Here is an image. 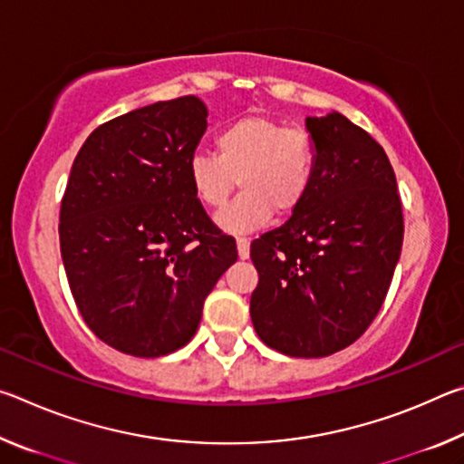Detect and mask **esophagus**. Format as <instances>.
I'll return each instance as SVG.
<instances>
[{
    "mask_svg": "<svg viewBox=\"0 0 464 464\" xmlns=\"http://www.w3.org/2000/svg\"><path fill=\"white\" fill-rule=\"evenodd\" d=\"M237 254L241 260H247L249 257V239L247 237H237Z\"/></svg>",
    "mask_w": 464,
    "mask_h": 464,
    "instance_id": "obj_1",
    "label": "esophagus"
}]
</instances>
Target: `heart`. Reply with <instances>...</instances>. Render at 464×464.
<instances>
[{"instance_id":"heart-1","label":"heart","mask_w":464,"mask_h":464,"mask_svg":"<svg viewBox=\"0 0 464 464\" xmlns=\"http://www.w3.org/2000/svg\"><path fill=\"white\" fill-rule=\"evenodd\" d=\"M215 149L217 155L190 157L188 182L204 207L218 210L229 202L237 179L243 192L218 215L223 229H257L270 221L272 210L288 217L307 198L317 168L309 130L270 116H243L217 132Z\"/></svg>"}]
</instances>
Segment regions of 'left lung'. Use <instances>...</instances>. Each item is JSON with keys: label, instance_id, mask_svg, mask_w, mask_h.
Masks as SVG:
<instances>
[{"label": "left lung", "instance_id": "left-lung-1", "mask_svg": "<svg viewBox=\"0 0 464 464\" xmlns=\"http://www.w3.org/2000/svg\"><path fill=\"white\" fill-rule=\"evenodd\" d=\"M317 145L311 190L285 225L251 241L260 282L249 313L260 340L324 358L362 335L401 254L403 210L384 149L340 112L307 119Z\"/></svg>", "mask_w": 464, "mask_h": 464}]
</instances>
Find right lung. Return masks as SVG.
Segmentation results:
<instances>
[{"label":"right lung","instance_id":"obj_1","mask_svg":"<svg viewBox=\"0 0 464 464\" xmlns=\"http://www.w3.org/2000/svg\"><path fill=\"white\" fill-rule=\"evenodd\" d=\"M207 116L198 96L116 116L69 174L59 213L69 288L85 325L122 354L157 358L190 342L204 298L237 260L188 182Z\"/></svg>","mask_w":464,"mask_h":464}]
</instances>
